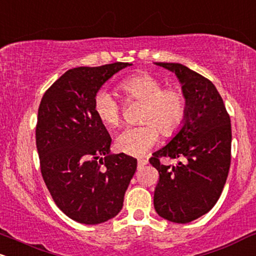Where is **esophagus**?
I'll use <instances>...</instances> for the list:
<instances>
[{"instance_id": "1", "label": "esophagus", "mask_w": 256, "mask_h": 256, "mask_svg": "<svg viewBox=\"0 0 256 256\" xmlns=\"http://www.w3.org/2000/svg\"><path fill=\"white\" fill-rule=\"evenodd\" d=\"M148 164V158H140L138 160V166H146Z\"/></svg>"}]
</instances>
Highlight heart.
<instances>
[{
	"mask_svg": "<svg viewBox=\"0 0 256 256\" xmlns=\"http://www.w3.org/2000/svg\"><path fill=\"white\" fill-rule=\"evenodd\" d=\"M128 98L146 104L140 114L143 124L128 126L116 138V149L132 156L144 155L163 136L178 131L186 112V98L175 88L163 89V84L149 74H140L125 78L119 86ZM94 110L107 126L120 122V104L107 89H100L94 96Z\"/></svg>",
	"mask_w": 256,
	"mask_h": 256,
	"instance_id": "heart-1",
	"label": "heart"
}]
</instances>
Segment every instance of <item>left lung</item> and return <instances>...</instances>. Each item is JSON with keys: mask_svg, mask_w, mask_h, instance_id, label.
Instances as JSON below:
<instances>
[{"mask_svg": "<svg viewBox=\"0 0 256 256\" xmlns=\"http://www.w3.org/2000/svg\"><path fill=\"white\" fill-rule=\"evenodd\" d=\"M156 66L176 75L186 112L176 134L149 160L160 174L154 206L164 220L184 224L208 214L220 199L232 160V124L210 80L182 64ZM164 157L178 163L161 164Z\"/></svg>", "mask_w": 256, "mask_h": 256, "instance_id": "8db88e82", "label": "left lung"}]
</instances>
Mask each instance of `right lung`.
Masks as SVG:
<instances>
[{"label": "right lung", "mask_w": 256, "mask_h": 256, "mask_svg": "<svg viewBox=\"0 0 256 256\" xmlns=\"http://www.w3.org/2000/svg\"><path fill=\"white\" fill-rule=\"evenodd\" d=\"M130 66L74 68L40 101L36 140L42 178L58 208L78 223L116 217L136 173V158L110 154L112 138L93 106L104 83Z\"/></svg>", "instance_id": "obj_1"}]
</instances>
